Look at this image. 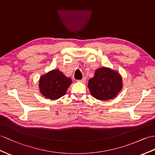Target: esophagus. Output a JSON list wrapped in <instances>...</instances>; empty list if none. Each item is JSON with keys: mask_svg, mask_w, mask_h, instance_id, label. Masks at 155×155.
<instances>
[{"mask_svg": "<svg viewBox=\"0 0 155 155\" xmlns=\"http://www.w3.org/2000/svg\"><path fill=\"white\" fill-rule=\"evenodd\" d=\"M78 81L80 82V83H83V84H84V83L86 81V78H84L82 79V80H78Z\"/></svg>", "mask_w": 155, "mask_h": 155, "instance_id": "obj_1", "label": "esophagus"}]
</instances>
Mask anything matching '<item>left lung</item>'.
<instances>
[{"label":"left lung","instance_id":"left-lung-1","mask_svg":"<svg viewBox=\"0 0 155 155\" xmlns=\"http://www.w3.org/2000/svg\"><path fill=\"white\" fill-rule=\"evenodd\" d=\"M122 78L118 71L110 68L102 67L95 70L90 79L88 88L91 95L101 101L114 99L122 89Z\"/></svg>","mask_w":155,"mask_h":155}]
</instances>
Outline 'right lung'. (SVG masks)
Returning <instances> with one entry per match:
<instances>
[{"mask_svg":"<svg viewBox=\"0 0 155 155\" xmlns=\"http://www.w3.org/2000/svg\"><path fill=\"white\" fill-rule=\"evenodd\" d=\"M39 81L40 93L47 99L51 100L58 99L64 95L72 83L70 78L66 77L58 69L42 75Z\"/></svg>","mask_w":155,"mask_h":155,"instance_id":"1","label":"right lung"}]
</instances>
